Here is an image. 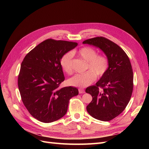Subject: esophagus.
Masks as SVG:
<instances>
[{"label":"esophagus","instance_id":"esophagus-1","mask_svg":"<svg viewBox=\"0 0 149 149\" xmlns=\"http://www.w3.org/2000/svg\"><path fill=\"white\" fill-rule=\"evenodd\" d=\"M78 91H79V93H80V94H83L85 93V91L82 88H79Z\"/></svg>","mask_w":149,"mask_h":149}]
</instances>
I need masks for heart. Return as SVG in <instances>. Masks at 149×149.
I'll list each match as a JSON object with an SVG mask.
<instances>
[{"label":"heart","instance_id":"heart-1","mask_svg":"<svg viewBox=\"0 0 149 149\" xmlns=\"http://www.w3.org/2000/svg\"><path fill=\"white\" fill-rule=\"evenodd\" d=\"M77 55L87 61L86 70L83 74H76L68 80L70 85L79 88H85L91 84L96 77L100 78L104 75L109 68V60L103 54H97L95 49L90 47L81 48ZM72 57L71 52H67L61 57L60 65L65 73L68 74L73 73Z\"/></svg>","mask_w":149,"mask_h":149}]
</instances>
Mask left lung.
Listing matches in <instances>:
<instances>
[{"label": "left lung", "instance_id": "obj_1", "mask_svg": "<svg viewBox=\"0 0 149 149\" xmlns=\"http://www.w3.org/2000/svg\"><path fill=\"white\" fill-rule=\"evenodd\" d=\"M104 52L109 60L106 73L94 86L86 89L93 100L86 107L94 118L109 121L118 116L127 106L133 91L132 68L127 54L119 45L103 37L84 40Z\"/></svg>", "mask_w": 149, "mask_h": 149}]
</instances>
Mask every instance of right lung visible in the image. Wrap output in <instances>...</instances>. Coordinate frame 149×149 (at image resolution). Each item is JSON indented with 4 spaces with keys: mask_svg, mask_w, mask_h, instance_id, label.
<instances>
[{
    "mask_svg": "<svg viewBox=\"0 0 149 149\" xmlns=\"http://www.w3.org/2000/svg\"><path fill=\"white\" fill-rule=\"evenodd\" d=\"M73 42L47 39L26 54L18 76L22 101L34 118L45 123L63 117L70 100L78 94L74 87L59 88L65 78L61 57L73 49Z\"/></svg>",
    "mask_w": 149,
    "mask_h": 149,
    "instance_id": "right-lung-1",
    "label": "right lung"
}]
</instances>
